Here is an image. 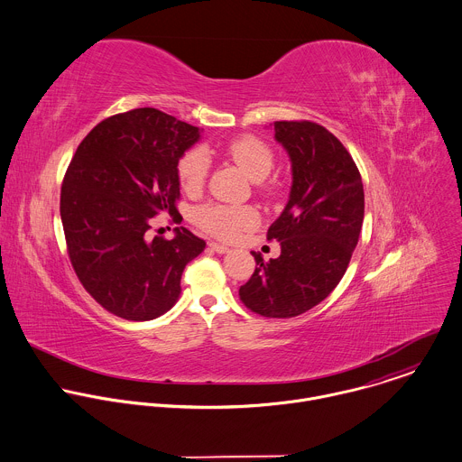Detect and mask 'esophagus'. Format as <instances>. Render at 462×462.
<instances>
[{
  "label": "esophagus",
  "mask_w": 462,
  "mask_h": 462,
  "mask_svg": "<svg viewBox=\"0 0 462 462\" xmlns=\"http://www.w3.org/2000/svg\"><path fill=\"white\" fill-rule=\"evenodd\" d=\"M208 246H210L214 252H217V254H226V252H228V246H225V245H221V243H208Z\"/></svg>",
  "instance_id": "34e87169"
}]
</instances>
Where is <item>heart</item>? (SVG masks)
<instances>
[{"instance_id": "1", "label": "heart", "mask_w": 462, "mask_h": 462, "mask_svg": "<svg viewBox=\"0 0 462 462\" xmlns=\"http://www.w3.org/2000/svg\"><path fill=\"white\" fill-rule=\"evenodd\" d=\"M228 158L254 181L264 180L273 167L272 149L257 136L246 134L226 145ZM210 169V158L205 149L194 147L187 151L178 163V176L185 190L196 192L203 187ZM198 226L219 239H234L241 232L252 228L259 221V214L252 207L207 203L194 214Z\"/></svg>"}]
</instances>
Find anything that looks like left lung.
Returning <instances> with one entry per match:
<instances>
[{"label":"left lung","instance_id":"8db88e82","mask_svg":"<svg viewBox=\"0 0 462 462\" xmlns=\"http://www.w3.org/2000/svg\"><path fill=\"white\" fill-rule=\"evenodd\" d=\"M275 140L291 162V190L268 228L281 243L277 259L255 257V272L239 288L243 304L268 319H291L320 304L342 281L364 223V183L342 142L326 127L275 122Z\"/></svg>","mask_w":462,"mask_h":462}]
</instances>
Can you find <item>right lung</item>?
Instances as JSON below:
<instances>
[{"instance_id":"obj_1","label":"right lung","mask_w":462,"mask_h":462,"mask_svg":"<svg viewBox=\"0 0 462 462\" xmlns=\"http://www.w3.org/2000/svg\"><path fill=\"white\" fill-rule=\"evenodd\" d=\"M198 140V127L138 107L97 124L68 165L60 221L71 266L84 290L120 319L167 313L187 263L205 250L183 226L172 239L145 237L154 216L178 212V162Z\"/></svg>"}]
</instances>
